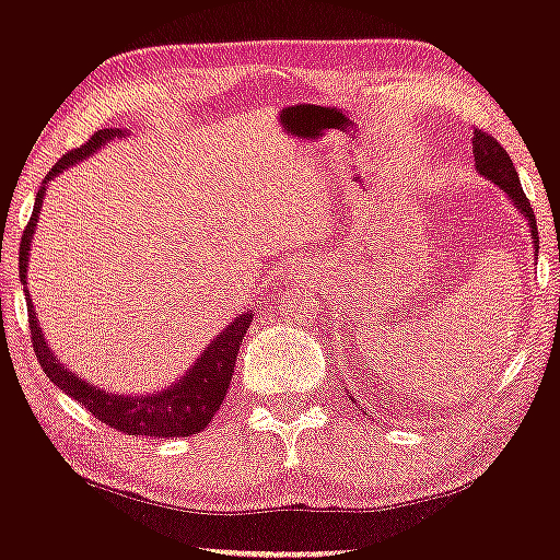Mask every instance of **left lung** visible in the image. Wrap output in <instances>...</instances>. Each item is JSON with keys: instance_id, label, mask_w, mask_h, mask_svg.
Here are the masks:
<instances>
[{"instance_id": "1", "label": "left lung", "mask_w": 560, "mask_h": 560, "mask_svg": "<svg viewBox=\"0 0 560 560\" xmlns=\"http://www.w3.org/2000/svg\"><path fill=\"white\" fill-rule=\"evenodd\" d=\"M471 144H474V163H477V171L481 176H487L490 182L498 184L500 189L513 199V205H516V208L526 215V221H529V229H532V240H535V249H537L539 247L537 221L529 208V199H526L522 184H518V173L513 168V160L508 158V152L500 147V141L494 139L492 133H487L485 128H474Z\"/></svg>"}]
</instances>
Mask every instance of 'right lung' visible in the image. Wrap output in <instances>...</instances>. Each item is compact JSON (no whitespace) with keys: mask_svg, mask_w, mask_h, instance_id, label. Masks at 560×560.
<instances>
[{"mask_svg":"<svg viewBox=\"0 0 560 560\" xmlns=\"http://www.w3.org/2000/svg\"><path fill=\"white\" fill-rule=\"evenodd\" d=\"M113 128H102L83 141L81 147L70 150L68 155H62L52 165V171L47 173V182L55 178L57 173L66 171L68 165L79 163L86 155H92L96 147L105 144L107 139H113ZM44 182V184H47ZM44 199V186L38 189L34 215H31L28 226L23 231L21 240V281H25V266H28V242L31 234H34L38 208H42ZM25 302H28V326H31V342H34L36 361L44 369L52 382L60 387L66 395L79 400L89 413L94 416L96 421H102L105 427L115 429V432L133 434V436H158V440H165V436H189L199 434L205 427H208L210 419L215 416V410L223 405V397H226V389L231 384V376H234V363L236 352H240V345L244 334L249 329V320L253 316H240L234 324L226 326V331H221L213 339V345L202 352L195 369L189 371L184 378H178V384H173L168 392H160V395L152 397H124L113 395V392H102L92 387V384L81 382L79 376H73V371H68L66 365L57 363L52 350H49L47 342H44L42 331H38L36 313L31 311V298L25 294Z\"/></svg>","mask_w":560,"mask_h":560,"instance_id":"add662e5","label":"right lung"}]
</instances>
